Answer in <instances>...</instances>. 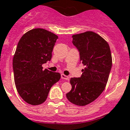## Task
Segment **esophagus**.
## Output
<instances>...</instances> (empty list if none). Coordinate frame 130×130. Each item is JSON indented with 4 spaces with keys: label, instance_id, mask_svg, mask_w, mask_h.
I'll list each match as a JSON object with an SVG mask.
<instances>
[{
    "label": "esophagus",
    "instance_id": "esophagus-1",
    "mask_svg": "<svg viewBox=\"0 0 130 130\" xmlns=\"http://www.w3.org/2000/svg\"><path fill=\"white\" fill-rule=\"evenodd\" d=\"M61 78L63 79H66V80H68L69 79V77L67 76V75H65V74H63V73H61Z\"/></svg>",
    "mask_w": 130,
    "mask_h": 130
}]
</instances>
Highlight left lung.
Returning <instances> with one entry per match:
<instances>
[{
  "mask_svg": "<svg viewBox=\"0 0 130 130\" xmlns=\"http://www.w3.org/2000/svg\"><path fill=\"white\" fill-rule=\"evenodd\" d=\"M72 38L85 68L82 70L81 77H71V90L66 96L74 105L85 106L105 90L112 67V56L107 42L93 31L75 34Z\"/></svg>",
  "mask_w": 130,
  "mask_h": 130,
  "instance_id": "left-lung-1",
  "label": "left lung"
}]
</instances>
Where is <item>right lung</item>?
I'll return each instance as SVG.
<instances>
[{"label": "right lung", "instance_id": "right-lung-1", "mask_svg": "<svg viewBox=\"0 0 130 130\" xmlns=\"http://www.w3.org/2000/svg\"><path fill=\"white\" fill-rule=\"evenodd\" d=\"M57 38L51 31L36 28L23 34L18 42L13 59L14 80L19 96L29 105L43 103L61 78L59 73L42 66L51 61Z\"/></svg>", "mask_w": 130, "mask_h": 130}]
</instances>
